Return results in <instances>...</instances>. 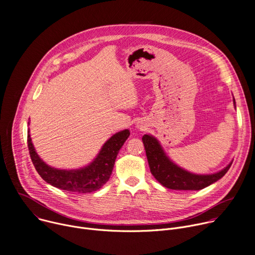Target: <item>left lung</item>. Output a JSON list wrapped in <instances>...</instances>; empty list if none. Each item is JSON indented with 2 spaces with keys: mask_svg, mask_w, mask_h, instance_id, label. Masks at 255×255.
Returning <instances> with one entry per match:
<instances>
[{
  "mask_svg": "<svg viewBox=\"0 0 255 255\" xmlns=\"http://www.w3.org/2000/svg\"><path fill=\"white\" fill-rule=\"evenodd\" d=\"M235 105V99H233ZM236 107V106H235ZM150 170L153 176L165 187L175 190H200L221 179L232 165L231 161L223 170L207 175L190 173L168 158L158 139L151 134L142 137Z\"/></svg>",
  "mask_w": 255,
  "mask_h": 255,
  "instance_id": "left-lung-1",
  "label": "left lung"
}]
</instances>
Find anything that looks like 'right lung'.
Masks as SVG:
<instances>
[{
    "instance_id": "right-lung-1",
    "label": "right lung",
    "mask_w": 255,
    "mask_h": 255,
    "mask_svg": "<svg viewBox=\"0 0 255 255\" xmlns=\"http://www.w3.org/2000/svg\"><path fill=\"white\" fill-rule=\"evenodd\" d=\"M128 136V129L113 134L106 140L96 158L89 165L72 170L56 169L44 163L34 149L29 130L27 134V142L32 163L44 181L62 190L75 193H87L98 190L108 181L117 156Z\"/></svg>"
}]
</instances>
